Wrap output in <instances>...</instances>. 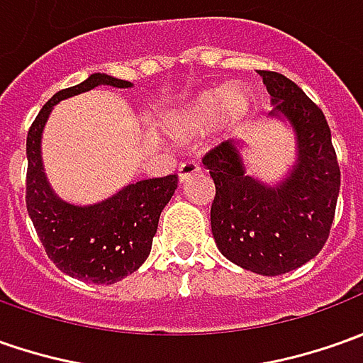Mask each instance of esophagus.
Returning a JSON list of instances; mask_svg holds the SVG:
<instances>
[{
	"label": "esophagus",
	"mask_w": 363,
	"mask_h": 363,
	"mask_svg": "<svg viewBox=\"0 0 363 363\" xmlns=\"http://www.w3.org/2000/svg\"><path fill=\"white\" fill-rule=\"evenodd\" d=\"M201 172V164L196 160H184L181 167H179V179L181 182H184L186 179H191L193 174Z\"/></svg>",
	"instance_id": "34e87169"
}]
</instances>
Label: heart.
I'll return each instance as SVG.
<instances>
[{
	"mask_svg": "<svg viewBox=\"0 0 363 363\" xmlns=\"http://www.w3.org/2000/svg\"><path fill=\"white\" fill-rule=\"evenodd\" d=\"M249 112V96L241 88L206 90L162 118L164 132L177 140H193L215 124L219 132L235 130Z\"/></svg>",
	"mask_w": 363,
	"mask_h": 363,
	"instance_id": "heart-1",
	"label": "heart"
}]
</instances>
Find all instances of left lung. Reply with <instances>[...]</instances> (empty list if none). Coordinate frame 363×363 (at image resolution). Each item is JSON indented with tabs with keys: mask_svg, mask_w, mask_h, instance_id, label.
<instances>
[{
	"mask_svg": "<svg viewBox=\"0 0 363 363\" xmlns=\"http://www.w3.org/2000/svg\"><path fill=\"white\" fill-rule=\"evenodd\" d=\"M271 94V116L291 122L297 162L271 186L245 172L239 144L227 140L203 158L215 181L211 229L219 251L259 275L306 265L330 237L340 194V164L321 108L283 74L259 69Z\"/></svg>",
	"mask_w": 363,
	"mask_h": 363,
	"instance_id": "1",
	"label": "left lung"
}]
</instances>
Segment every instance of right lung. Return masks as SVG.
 Segmentation results:
<instances>
[{"label": "right lung", "mask_w": 363, "mask_h": 363, "mask_svg": "<svg viewBox=\"0 0 363 363\" xmlns=\"http://www.w3.org/2000/svg\"><path fill=\"white\" fill-rule=\"evenodd\" d=\"M130 88L132 84L106 74L54 94L28 132L26 206L48 257L60 271L82 281L112 285L134 273L146 261L157 235L158 219L179 184L177 174L138 181L120 193L90 206H76L57 199L42 167V130L54 104L96 86Z\"/></svg>", "instance_id": "right-lung-1"}]
</instances>
